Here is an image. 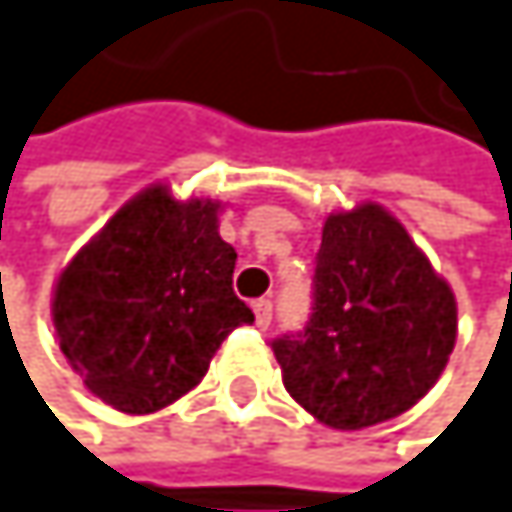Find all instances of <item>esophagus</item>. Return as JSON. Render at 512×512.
Here are the masks:
<instances>
[{"instance_id":"1","label":"esophagus","mask_w":512,"mask_h":512,"mask_svg":"<svg viewBox=\"0 0 512 512\" xmlns=\"http://www.w3.org/2000/svg\"><path fill=\"white\" fill-rule=\"evenodd\" d=\"M251 309H254V324H258L261 331H267L270 321H273V303L270 300H254Z\"/></svg>"}]
</instances>
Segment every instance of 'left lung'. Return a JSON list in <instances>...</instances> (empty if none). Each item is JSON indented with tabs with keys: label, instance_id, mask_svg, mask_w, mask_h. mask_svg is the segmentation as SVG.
<instances>
[{
	"label": "left lung",
	"instance_id": "1",
	"mask_svg": "<svg viewBox=\"0 0 512 512\" xmlns=\"http://www.w3.org/2000/svg\"><path fill=\"white\" fill-rule=\"evenodd\" d=\"M312 315L273 343L282 382L321 425L361 431L416 407L458 334L455 294L391 212L327 215Z\"/></svg>",
	"mask_w": 512,
	"mask_h": 512
}]
</instances>
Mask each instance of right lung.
<instances>
[{
    "label": "right lung",
    "instance_id": "1",
    "mask_svg": "<svg viewBox=\"0 0 512 512\" xmlns=\"http://www.w3.org/2000/svg\"><path fill=\"white\" fill-rule=\"evenodd\" d=\"M215 200L151 185L115 212L54 285V331L81 382L130 416L169 407L254 312L233 294L236 251Z\"/></svg>",
    "mask_w": 512,
    "mask_h": 512
}]
</instances>
